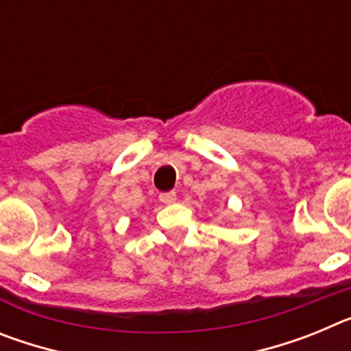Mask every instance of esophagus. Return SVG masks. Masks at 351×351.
<instances>
[{
  "label": "esophagus",
  "instance_id": "34e87169",
  "mask_svg": "<svg viewBox=\"0 0 351 351\" xmlns=\"http://www.w3.org/2000/svg\"><path fill=\"white\" fill-rule=\"evenodd\" d=\"M178 200V195H176V191H165V193L160 195V202L165 204V206H170V204H173Z\"/></svg>",
  "mask_w": 351,
  "mask_h": 351
}]
</instances>
